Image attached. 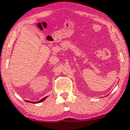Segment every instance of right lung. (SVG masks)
I'll return each mask as SVG.
<instances>
[{
	"mask_svg": "<svg viewBox=\"0 0 130 130\" xmlns=\"http://www.w3.org/2000/svg\"><path fill=\"white\" fill-rule=\"evenodd\" d=\"M47 98V97H45V98H44L43 99H41V100H40V101H37V102H31V101H26L27 102H31V103H33V104L40 103V102H42V101H44V100H45V99H46Z\"/></svg>",
	"mask_w": 130,
	"mask_h": 130,
	"instance_id": "right-lung-1",
	"label": "right lung"
}]
</instances>
